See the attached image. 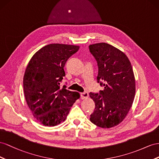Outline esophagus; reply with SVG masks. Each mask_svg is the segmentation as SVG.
<instances>
[{
	"label": "esophagus",
	"mask_w": 159,
	"mask_h": 159,
	"mask_svg": "<svg viewBox=\"0 0 159 159\" xmlns=\"http://www.w3.org/2000/svg\"><path fill=\"white\" fill-rule=\"evenodd\" d=\"M89 97V94L87 92H84L80 93V98L81 99H85V98H87Z\"/></svg>",
	"instance_id": "esophagus-1"
}]
</instances>
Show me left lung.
<instances>
[{"instance_id": "obj_1", "label": "left lung", "mask_w": 159, "mask_h": 159, "mask_svg": "<svg viewBox=\"0 0 159 159\" xmlns=\"http://www.w3.org/2000/svg\"><path fill=\"white\" fill-rule=\"evenodd\" d=\"M89 47L97 62V83L104 87L99 93H89L95 103L90 120L99 127L111 128L125 119L132 107L136 89L133 68L126 54L111 44Z\"/></svg>"}]
</instances>
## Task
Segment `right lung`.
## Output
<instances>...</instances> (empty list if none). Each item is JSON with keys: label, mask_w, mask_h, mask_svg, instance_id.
Listing matches in <instances>:
<instances>
[{"label": "right lung", "mask_w": 159, "mask_h": 159, "mask_svg": "<svg viewBox=\"0 0 159 159\" xmlns=\"http://www.w3.org/2000/svg\"><path fill=\"white\" fill-rule=\"evenodd\" d=\"M79 49L75 45L50 44L36 52L26 66L23 78L26 101L34 117L44 126L65 121L80 98L79 93L60 86L66 62Z\"/></svg>", "instance_id": "add662e5"}]
</instances>
